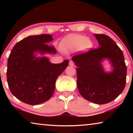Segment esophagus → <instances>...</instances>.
<instances>
[{
  "label": "esophagus",
  "mask_w": 133,
  "mask_h": 133,
  "mask_svg": "<svg viewBox=\"0 0 133 133\" xmlns=\"http://www.w3.org/2000/svg\"><path fill=\"white\" fill-rule=\"evenodd\" d=\"M69 65L71 66H74V62L72 61V60H70V61L69 62Z\"/></svg>",
  "instance_id": "obj_1"
}]
</instances>
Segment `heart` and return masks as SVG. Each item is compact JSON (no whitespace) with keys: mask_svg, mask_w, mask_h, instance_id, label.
Wrapping results in <instances>:
<instances>
[{"mask_svg":"<svg viewBox=\"0 0 133 133\" xmlns=\"http://www.w3.org/2000/svg\"><path fill=\"white\" fill-rule=\"evenodd\" d=\"M92 42L89 38L80 35H72L64 37L60 42L61 50L65 53H70L79 49L86 50L92 47Z\"/></svg>","mask_w":133,"mask_h":133,"instance_id":"obj_1","label":"heart"}]
</instances>
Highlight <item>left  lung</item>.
<instances>
[{
	"label": "left lung",
	"instance_id": "left-lung-1",
	"mask_svg": "<svg viewBox=\"0 0 133 133\" xmlns=\"http://www.w3.org/2000/svg\"><path fill=\"white\" fill-rule=\"evenodd\" d=\"M99 48L72 57L77 67V88L83 98L98 104L111 102L124 89L127 67L120 48L109 36L95 34ZM110 60L114 69L105 73L101 62Z\"/></svg>",
	"mask_w": 133,
	"mask_h": 133
}]
</instances>
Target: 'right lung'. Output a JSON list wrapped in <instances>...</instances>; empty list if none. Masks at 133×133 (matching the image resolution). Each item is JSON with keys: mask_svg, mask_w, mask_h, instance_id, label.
<instances>
[{"mask_svg": "<svg viewBox=\"0 0 133 133\" xmlns=\"http://www.w3.org/2000/svg\"><path fill=\"white\" fill-rule=\"evenodd\" d=\"M50 35L30 36L15 45L8 60L7 81L11 93L26 104L37 105L49 100L55 89V83L68 66L69 60L53 64L48 57H37L35 53L43 55L57 53L48 43Z\"/></svg>", "mask_w": 133, "mask_h": 133, "instance_id": "right-lung-1", "label": "right lung"}]
</instances>
